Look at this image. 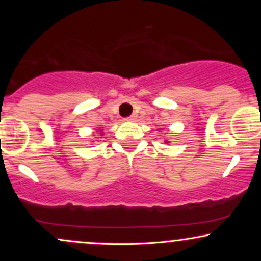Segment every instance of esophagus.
<instances>
[{
  "instance_id": "34e87169",
  "label": "esophagus",
  "mask_w": 261,
  "mask_h": 261,
  "mask_svg": "<svg viewBox=\"0 0 261 261\" xmlns=\"http://www.w3.org/2000/svg\"><path fill=\"white\" fill-rule=\"evenodd\" d=\"M136 118H137L136 114H133V115H131V116H128L126 120H128V121H135V120H136Z\"/></svg>"
}]
</instances>
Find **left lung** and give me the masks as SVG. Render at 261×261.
<instances>
[{
    "label": "left lung",
    "instance_id": "left-lung-1",
    "mask_svg": "<svg viewBox=\"0 0 261 261\" xmlns=\"http://www.w3.org/2000/svg\"><path fill=\"white\" fill-rule=\"evenodd\" d=\"M164 142H166V143H168V142H169V141H167V140H166V141H164Z\"/></svg>",
    "mask_w": 261,
    "mask_h": 261
}]
</instances>
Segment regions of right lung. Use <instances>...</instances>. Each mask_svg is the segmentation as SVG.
Masks as SVG:
<instances>
[{"mask_svg": "<svg viewBox=\"0 0 261 261\" xmlns=\"http://www.w3.org/2000/svg\"><path fill=\"white\" fill-rule=\"evenodd\" d=\"M100 135H103V133H101V134H100Z\"/></svg>", "mask_w": 261, "mask_h": 261, "instance_id": "right-lung-1", "label": "right lung"}]
</instances>
